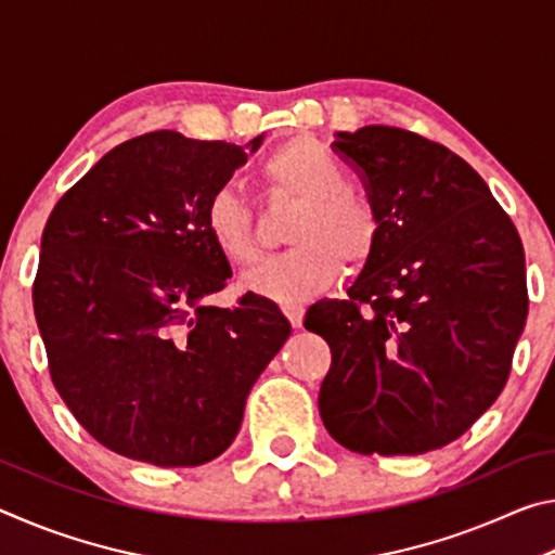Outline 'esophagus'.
I'll return each mask as SVG.
<instances>
[{"label":"esophagus","mask_w":555,"mask_h":555,"mask_svg":"<svg viewBox=\"0 0 555 555\" xmlns=\"http://www.w3.org/2000/svg\"><path fill=\"white\" fill-rule=\"evenodd\" d=\"M284 313H286V318H288L291 325H294V327H300V325H304V313H306V308L300 306V304H286V306H284Z\"/></svg>","instance_id":"obj_1"}]
</instances>
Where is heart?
Returning a JSON list of instances; mask_svg holds the SVG:
<instances>
[{
    "mask_svg": "<svg viewBox=\"0 0 555 555\" xmlns=\"http://www.w3.org/2000/svg\"><path fill=\"white\" fill-rule=\"evenodd\" d=\"M264 176L274 195L296 198L288 215V249L261 261L242 276L255 294L298 304L315 296L340 276L343 261L362 267L379 242V218L370 203L347 188L337 158L315 139H291L271 152ZM205 228L215 247L232 264L247 267L259 257L255 210L228 188L212 193L205 208Z\"/></svg>",
    "mask_w": 555,
    "mask_h": 555,
    "instance_id": "1",
    "label": "heart"
}]
</instances>
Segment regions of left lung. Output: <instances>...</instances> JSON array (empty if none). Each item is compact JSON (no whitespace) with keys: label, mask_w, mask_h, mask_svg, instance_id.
<instances>
[{"label":"left lung","mask_w":555,"mask_h":555,"mask_svg":"<svg viewBox=\"0 0 555 555\" xmlns=\"http://www.w3.org/2000/svg\"><path fill=\"white\" fill-rule=\"evenodd\" d=\"M379 242L345 300L306 331L331 345L318 393L337 443L418 455L453 443L500 397L529 313L521 237L473 166L399 127L337 131Z\"/></svg>","instance_id":"8db88e82"}]
</instances>
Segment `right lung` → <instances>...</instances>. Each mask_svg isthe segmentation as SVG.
Returning <instances> with one entry per match:
<instances>
[{
    "mask_svg": "<svg viewBox=\"0 0 555 555\" xmlns=\"http://www.w3.org/2000/svg\"><path fill=\"white\" fill-rule=\"evenodd\" d=\"M247 149L149 131L102 156L46 222L34 313L51 379L119 455L158 467L222 455L291 335L274 300L251 291L232 308L208 304L232 269L205 208Z\"/></svg>",
    "mask_w": 555,
    "mask_h": 555,
    "instance_id": "add662e5",
    "label": "right lung"
}]
</instances>
